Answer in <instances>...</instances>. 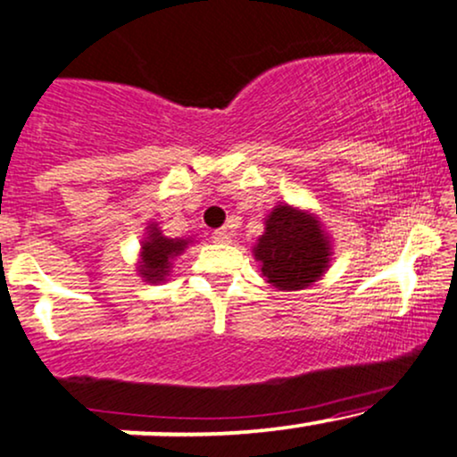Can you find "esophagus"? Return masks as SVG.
<instances>
[{"mask_svg": "<svg viewBox=\"0 0 457 457\" xmlns=\"http://www.w3.org/2000/svg\"><path fill=\"white\" fill-rule=\"evenodd\" d=\"M212 238L217 240V243H232V232H229L228 228L214 229V232H212Z\"/></svg>", "mask_w": 457, "mask_h": 457, "instance_id": "34e87169", "label": "esophagus"}]
</instances>
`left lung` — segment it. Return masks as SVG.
Wrapping results in <instances>:
<instances>
[{"mask_svg":"<svg viewBox=\"0 0 457 457\" xmlns=\"http://www.w3.org/2000/svg\"><path fill=\"white\" fill-rule=\"evenodd\" d=\"M262 275L279 290H302L317 282L329 262V243L319 220L290 205H278L267 219V232L253 249Z\"/></svg>","mask_w":457,"mask_h":457,"instance_id":"8db88e82","label":"left lung"}]
</instances>
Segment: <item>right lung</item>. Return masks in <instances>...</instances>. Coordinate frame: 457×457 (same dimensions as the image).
I'll return each mask as SVG.
<instances>
[{"mask_svg":"<svg viewBox=\"0 0 457 457\" xmlns=\"http://www.w3.org/2000/svg\"><path fill=\"white\" fill-rule=\"evenodd\" d=\"M188 240L167 238L160 234L158 228H149V237L143 243V264H140V275L147 282H162L164 275H169V264L173 255L182 253Z\"/></svg>","mask_w":457,"mask_h":457,"instance_id":"obj_1","label":"right lung"}]
</instances>
